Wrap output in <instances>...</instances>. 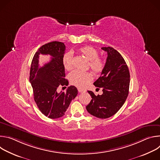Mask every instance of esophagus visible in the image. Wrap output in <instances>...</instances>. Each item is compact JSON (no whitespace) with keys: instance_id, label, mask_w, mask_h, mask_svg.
Here are the masks:
<instances>
[{"instance_id":"34e87169","label":"esophagus","mask_w":160,"mask_h":160,"mask_svg":"<svg viewBox=\"0 0 160 160\" xmlns=\"http://www.w3.org/2000/svg\"><path fill=\"white\" fill-rule=\"evenodd\" d=\"M78 92H85V90H83V89L80 88H78Z\"/></svg>"}]
</instances>
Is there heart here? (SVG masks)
<instances>
[{
    "label": "heart",
    "instance_id": "heart-1",
    "mask_svg": "<svg viewBox=\"0 0 160 160\" xmlns=\"http://www.w3.org/2000/svg\"><path fill=\"white\" fill-rule=\"evenodd\" d=\"M78 52L89 60V67L90 70L95 73H100L104 68V61L98 57V52L92 47L83 46L78 49ZM62 63L66 70H70L73 68V61L71 52H66L62 58ZM70 83L79 88H84L93 79L92 75L90 72L80 70H74L69 75Z\"/></svg>",
    "mask_w": 160,
    "mask_h": 160
}]
</instances>
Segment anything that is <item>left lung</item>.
<instances>
[{
    "label": "left lung",
    "mask_w": 160,
    "mask_h": 160,
    "mask_svg": "<svg viewBox=\"0 0 160 160\" xmlns=\"http://www.w3.org/2000/svg\"><path fill=\"white\" fill-rule=\"evenodd\" d=\"M108 57L100 77L94 83L102 88V94L96 96L92 91L88 92L92 99L86 106L91 115L101 119L116 114L125 103L128 95L130 73L122 55L111 47L102 48Z\"/></svg>",
    "instance_id": "1"
}]
</instances>
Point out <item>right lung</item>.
Wrapping results in <instances>:
<instances>
[{
	"mask_svg": "<svg viewBox=\"0 0 160 160\" xmlns=\"http://www.w3.org/2000/svg\"><path fill=\"white\" fill-rule=\"evenodd\" d=\"M65 49V45L61 42L43 45L35 52L31 64L30 82L35 102L42 113L51 119L62 117L78 94L77 88L72 85L68 87L66 92H58L59 86L68 85L62 63ZM40 53L52 56V60L42 67L38 64Z\"/></svg>",
	"mask_w": 160,
	"mask_h": 160,
	"instance_id": "right-lung-1",
	"label": "right lung"
}]
</instances>
